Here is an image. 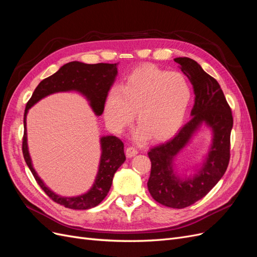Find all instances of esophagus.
I'll use <instances>...</instances> for the list:
<instances>
[{"mask_svg": "<svg viewBox=\"0 0 257 257\" xmlns=\"http://www.w3.org/2000/svg\"><path fill=\"white\" fill-rule=\"evenodd\" d=\"M137 153H138V151H137L136 148H134V147H127L126 150H125V154H126L127 158H133V157H135Z\"/></svg>", "mask_w": 257, "mask_h": 257, "instance_id": "esophagus-1", "label": "esophagus"}]
</instances>
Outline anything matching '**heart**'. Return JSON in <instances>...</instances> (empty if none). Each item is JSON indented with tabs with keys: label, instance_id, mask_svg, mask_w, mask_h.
I'll return each mask as SVG.
<instances>
[{
	"label": "heart",
	"instance_id": "1",
	"mask_svg": "<svg viewBox=\"0 0 257 257\" xmlns=\"http://www.w3.org/2000/svg\"><path fill=\"white\" fill-rule=\"evenodd\" d=\"M191 96L190 84L181 73L144 65L108 92L104 116L111 130L121 133L136 112L139 137L165 141L180 128Z\"/></svg>",
	"mask_w": 257,
	"mask_h": 257
}]
</instances>
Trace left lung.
Masks as SVG:
<instances>
[{
    "label": "left lung",
    "instance_id": "left-lung-1",
    "mask_svg": "<svg viewBox=\"0 0 257 257\" xmlns=\"http://www.w3.org/2000/svg\"><path fill=\"white\" fill-rule=\"evenodd\" d=\"M193 85L195 102L191 120L168 142L148 152L151 173L148 190L158 203L182 209L201 199L220 181L228 166L232 115L224 93L213 77L190 58H176ZM203 126L212 132V145L197 174L181 177L174 169V159Z\"/></svg>",
    "mask_w": 257,
    "mask_h": 257
}]
</instances>
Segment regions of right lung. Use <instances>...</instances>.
<instances>
[{
	"instance_id": "1",
	"label": "right lung",
	"mask_w": 257,
	"mask_h": 257,
	"mask_svg": "<svg viewBox=\"0 0 257 257\" xmlns=\"http://www.w3.org/2000/svg\"><path fill=\"white\" fill-rule=\"evenodd\" d=\"M118 63L108 64H85L82 62L73 61L62 66L57 73L40 82L34 90L32 97L27 103L25 110V135L22 142L23 158L32 172L36 182L44 192L57 204L65 208L75 210H85L97 206L109 192L114 173L125 161L124 145L118 137L108 135L99 138L100 160L95 180L91 189L79 196L65 197L60 196L51 191L41 177L37 175L32 164L28 147L27 134V114L29 109L46 96L58 92L76 91L82 94L89 102L93 112L100 115L104 111L105 100L111 85L118 74Z\"/></svg>"
}]
</instances>
